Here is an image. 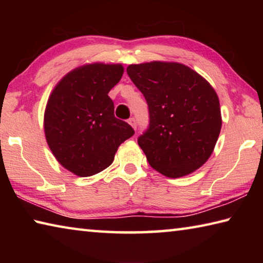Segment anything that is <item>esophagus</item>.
Listing matches in <instances>:
<instances>
[{
    "mask_svg": "<svg viewBox=\"0 0 263 263\" xmlns=\"http://www.w3.org/2000/svg\"><path fill=\"white\" fill-rule=\"evenodd\" d=\"M128 124H130V125L136 130V128H137V121H136V118L132 117V118L128 119Z\"/></svg>",
    "mask_w": 263,
    "mask_h": 263,
    "instance_id": "obj_1",
    "label": "esophagus"
}]
</instances>
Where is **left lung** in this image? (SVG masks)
Masks as SVG:
<instances>
[{"mask_svg":"<svg viewBox=\"0 0 263 263\" xmlns=\"http://www.w3.org/2000/svg\"><path fill=\"white\" fill-rule=\"evenodd\" d=\"M126 72L148 105V127L138 144L151 167L176 179L203 166L221 128L219 100L210 83L177 62L130 65Z\"/></svg>","mask_w":263,"mask_h":263,"instance_id":"1","label":"left lung"}]
</instances>
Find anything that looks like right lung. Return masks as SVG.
Wrapping results in <instances>:
<instances>
[{"instance_id": "add662e5", "label": "right lung", "mask_w": 263, "mask_h": 263, "mask_svg": "<svg viewBox=\"0 0 263 263\" xmlns=\"http://www.w3.org/2000/svg\"><path fill=\"white\" fill-rule=\"evenodd\" d=\"M122 65H86L68 73L48 99L44 128L58 161L79 176L109 167L118 146L135 135L115 117L109 91L123 75Z\"/></svg>"}]
</instances>
